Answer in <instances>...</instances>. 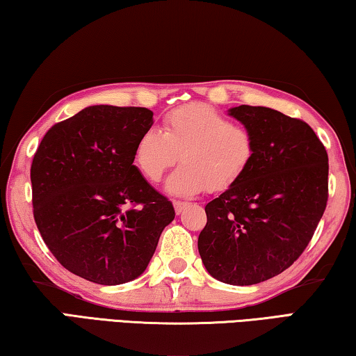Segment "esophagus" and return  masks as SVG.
Wrapping results in <instances>:
<instances>
[{
  "label": "esophagus",
  "mask_w": 356,
  "mask_h": 356,
  "mask_svg": "<svg viewBox=\"0 0 356 356\" xmlns=\"http://www.w3.org/2000/svg\"><path fill=\"white\" fill-rule=\"evenodd\" d=\"M172 204H174V209H176V213H177V215H179L180 212H182L184 207L186 206V202H184V201H177V200H174V201H172Z\"/></svg>",
  "instance_id": "1"
}]
</instances>
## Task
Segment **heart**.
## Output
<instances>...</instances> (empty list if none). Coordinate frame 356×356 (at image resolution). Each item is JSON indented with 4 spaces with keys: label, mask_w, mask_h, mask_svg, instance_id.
Here are the masks:
<instances>
[{
    "label": "heart",
    "mask_w": 356,
    "mask_h": 356,
    "mask_svg": "<svg viewBox=\"0 0 356 356\" xmlns=\"http://www.w3.org/2000/svg\"><path fill=\"white\" fill-rule=\"evenodd\" d=\"M161 131L149 129L138 138L135 161L149 182L171 174L166 190L176 196H193L209 186L225 191L245 176L257 155V138L251 127L204 104L179 106L163 118Z\"/></svg>",
    "instance_id": "obj_1"
}]
</instances>
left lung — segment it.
Listing matches in <instances>:
<instances>
[{"instance_id":"obj_1","label":"left lung","mask_w":356,"mask_h":356,"mask_svg":"<svg viewBox=\"0 0 356 356\" xmlns=\"http://www.w3.org/2000/svg\"><path fill=\"white\" fill-rule=\"evenodd\" d=\"M257 155L245 176L206 206L197 250L221 282L251 286L284 272L311 242L328 201V154L305 120L240 105Z\"/></svg>"}]
</instances>
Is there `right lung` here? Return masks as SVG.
<instances>
[{
    "label": "right lung",
    "mask_w": 356,
    "mask_h": 356,
    "mask_svg": "<svg viewBox=\"0 0 356 356\" xmlns=\"http://www.w3.org/2000/svg\"><path fill=\"white\" fill-rule=\"evenodd\" d=\"M152 116L141 106H88L53 125L35 150L34 221L58 262L84 280L138 278L176 215L134 165Z\"/></svg>",
    "instance_id": "1"
}]
</instances>
